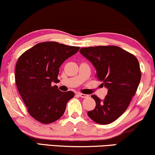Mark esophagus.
I'll list each match as a JSON object with an SVG mask.
<instances>
[{"mask_svg": "<svg viewBox=\"0 0 155 155\" xmlns=\"http://www.w3.org/2000/svg\"><path fill=\"white\" fill-rule=\"evenodd\" d=\"M78 95H79V97H82V98H87V97H89V95H87V94H83V93H81V92L78 93Z\"/></svg>", "mask_w": 155, "mask_h": 155, "instance_id": "1", "label": "esophagus"}]
</instances>
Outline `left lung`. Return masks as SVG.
Listing matches in <instances>:
<instances>
[{
	"label": "left lung",
	"instance_id": "left-lung-1",
	"mask_svg": "<svg viewBox=\"0 0 155 155\" xmlns=\"http://www.w3.org/2000/svg\"><path fill=\"white\" fill-rule=\"evenodd\" d=\"M80 53L92 63L96 77L108 89L102 101L92 95L96 106L87 113L88 116L97 124H111L126 110L136 94L141 76L139 61L133 54L115 45L82 48Z\"/></svg>",
	"mask_w": 155,
	"mask_h": 155
}]
</instances>
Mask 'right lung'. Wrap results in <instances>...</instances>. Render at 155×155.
<instances>
[{"label": "right lung", "instance_id": "1", "mask_svg": "<svg viewBox=\"0 0 155 155\" xmlns=\"http://www.w3.org/2000/svg\"><path fill=\"white\" fill-rule=\"evenodd\" d=\"M79 48L56 42H43L18 58L15 68L16 87L28 113L36 120L49 124L64 113L67 102L74 97V93L61 92L51 83L58 82L59 68Z\"/></svg>", "mask_w": 155, "mask_h": 155}]
</instances>
